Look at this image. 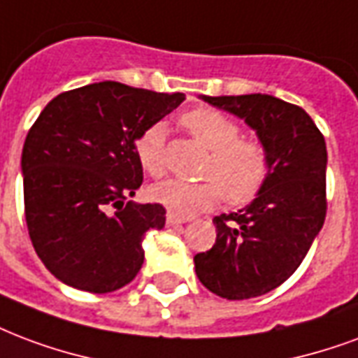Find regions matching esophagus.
Masks as SVG:
<instances>
[{
  "label": "esophagus",
  "instance_id": "esophagus-1",
  "mask_svg": "<svg viewBox=\"0 0 358 358\" xmlns=\"http://www.w3.org/2000/svg\"><path fill=\"white\" fill-rule=\"evenodd\" d=\"M186 220L180 218V216H176V214L169 213L166 214V226H178V224H184Z\"/></svg>",
  "mask_w": 358,
  "mask_h": 358
}]
</instances>
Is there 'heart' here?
<instances>
[{
  "label": "heart",
  "mask_w": 358,
  "mask_h": 358,
  "mask_svg": "<svg viewBox=\"0 0 358 358\" xmlns=\"http://www.w3.org/2000/svg\"><path fill=\"white\" fill-rule=\"evenodd\" d=\"M182 123L193 138L208 150L201 176L203 182L187 184L166 180L152 187L153 201L169 213L187 218L210 210L227 197L231 205H246L254 201L271 174V155L258 138L241 136V127L214 108H195L182 115ZM163 123H153L136 138L134 152L150 176H163L166 171Z\"/></svg>",
  "instance_id": "heart-1"
}]
</instances>
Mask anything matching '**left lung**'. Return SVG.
Segmentation results:
<instances>
[{
	"label": "left lung",
	"instance_id": "8db88e82",
	"mask_svg": "<svg viewBox=\"0 0 358 358\" xmlns=\"http://www.w3.org/2000/svg\"><path fill=\"white\" fill-rule=\"evenodd\" d=\"M245 119L271 155L260 195L239 213L214 216L216 243L195 254V273L226 300L280 287L300 267L327 216V144L300 106L269 94L203 96Z\"/></svg>",
	"mask_w": 358,
	"mask_h": 358
}]
</instances>
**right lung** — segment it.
<instances>
[{
  "label": "right lung",
  "mask_w": 358,
  "mask_h": 358,
  "mask_svg": "<svg viewBox=\"0 0 358 358\" xmlns=\"http://www.w3.org/2000/svg\"><path fill=\"white\" fill-rule=\"evenodd\" d=\"M184 100L102 81L60 92L39 113L22 150L24 214L58 280L106 294L136 277L145 231L165 226V208L127 203L144 180L134 145Z\"/></svg>",
  "instance_id": "add662e5"
}]
</instances>
